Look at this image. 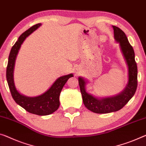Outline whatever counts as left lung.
I'll use <instances>...</instances> for the list:
<instances>
[{
	"instance_id": "obj_1",
	"label": "left lung",
	"mask_w": 146,
	"mask_h": 146,
	"mask_svg": "<svg viewBox=\"0 0 146 146\" xmlns=\"http://www.w3.org/2000/svg\"><path fill=\"white\" fill-rule=\"evenodd\" d=\"M112 27L113 29L114 38L119 44L121 50L126 60L129 72V80L126 87L119 95L111 97L98 98L87 93L86 91V82L83 78L79 77L78 82L85 106L96 113H107L119 110L131 99L137 88L138 69L133 47L130 44L126 35L121 29L116 26Z\"/></svg>"
}]
</instances>
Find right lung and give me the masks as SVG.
Masks as SVG:
<instances>
[{
    "instance_id": "obj_1",
    "label": "right lung",
    "mask_w": 146,
    "mask_h": 146,
    "mask_svg": "<svg viewBox=\"0 0 146 146\" xmlns=\"http://www.w3.org/2000/svg\"><path fill=\"white\" fill-rule=\"evenodd\" d=\"M40 25L41 23L35 25L24 32L19 37L18 40L11 49L6 68V80L13 100L17 104L23 108L29 113L38 115H47L53 113L59 108L60 105V93L67 80L70 78L73 77L72 74L59 78L48 91L42 95L35 97H29L19 93L15 88L13 82V69L15 61L20 47L26 38L34 32Z\"/></svg>"
}]
</instances>
